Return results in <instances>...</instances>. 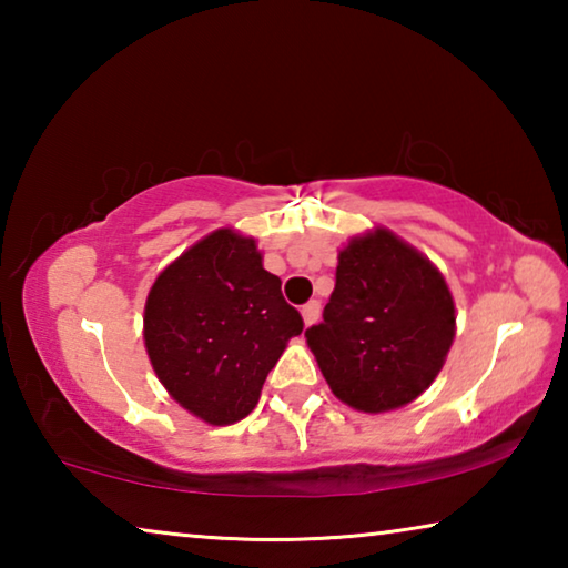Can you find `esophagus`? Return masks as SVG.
I'll return each mask as SVG.
<instances>
[{
    "label": "esophagus",
    "instance_id": "obj_1",
    "mask_svg": "<svg viewBox=\"0 0 568 568\" xmlns=\"http://www.w3.org/2000/svg\"><path fill=\"white\" fill-rule=\"evenodd\" d=\"M301 315H303V323H305V325H313L315 321L321 318V303H318V301L305 303V305L301 307Z\"/></svg>",
    "mask_w": 568,
    "mask_h": 568
}]
</instances>
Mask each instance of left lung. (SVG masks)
Here are the masks:
<instances>
[{
    "mask_svg": "<svg viewBox=\"0 0 568 568\" xmlns=\"http://www.w3.org/2000/svg\"><path fill=\"white\" fill-rule=\"evenodd\" d=\"M456 335V305L438 267L386 227L338 253L323 323L305 331L331 390L351 408L383 413L416 400Z\"/></svg>",
    "mask_w": 568,
    "mask_h": 568,
    "instance_id": "left-lung-1",
    "label": "left lung"
}]
</instances>
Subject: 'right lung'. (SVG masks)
Returning a JSON list of instances; mask_svg holds the SVG:
<instances>
[{
	"instance_id": "1",
	"label": "right lung",
	"mask_w": 568,
	"mask_h": 568,
	"mask_svg": "<svg viewBox=\"0 0 568 568\" xmlns=\"http://www.w3.org/2000/svg\"><path fill=\"white\" fill-rule=\"evenodd\" d=\"M303 318L263 267L253 237L200 240L152 283L145 348L168 393L210 426L243 420Z\"/></svg>"
}]
</instances>
